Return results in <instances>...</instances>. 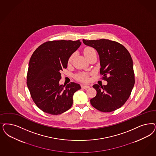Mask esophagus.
I'll return each instance as SVG.
<instances>
[{
    "instance_id": "esophagus-1",
    "label": "esophagus",
    "mask_w": 156,
    "mask_h": 156,
    "mask_svg": "<svg viewBox=\"0 0 156 156\" xmlns=\"http://www.w3.org/2000/svg\"><path fill=\"white\" fill-rule=\"evenodd\" d=\"M81 87L83 89H88V88L90 87V86H89V85H82Z\"/></svg>"
}]
</instances>
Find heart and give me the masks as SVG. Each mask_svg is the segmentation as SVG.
<instances>
[{
    "instance_id": "1",
    "label": "heart",
    "mask_w": 156,
    "mask_h": 156,
    "mask_svg": "<svg viewBox=\"0 0 156 156\" xmlns=\"http://www.w3.org/2000/svg\"><path fill=\"white\" fill-rule=\"evenodd\" d=\"M94 52H96L94 49L93 48H92L91 47H86L83 50V54L85 56V57H87L88 56H89L90 55H91V54L94 53ZM73 58V55H72L69 59V63H70ZM76 79L79 81H82V82H86V81H88L89 78H88V76L87 75L85 74H78V75H76Z\"/></svg>"
}]
</instances>
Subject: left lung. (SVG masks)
I'll return each mask as SVG.
<instances>
[{
  "instance_id": "obj_1",
  "label": "left lung",
  "mask_w": 156,
  "mask_h": 156,
  "mask_svg": "<svg viewBox=\"0 0 156 156\" xmlns=\"http://www.w3.org/2000/svg\"><path fill=\"white\" fill-rule=\"evenodd\" d=\"M83 43L97 51L100 74L108 82L107 85L93 86L97 94L90 100L91 105L103 112L114 111L127 101L134 85L131 56L123 45L109 40L83 39Z\"/></svg>"
}]
</instances>
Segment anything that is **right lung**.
Here are the masks:
<instances>
[{
    "label": "right lung",
    "instance_id": "add662e5",
    "mask_svg": "<svg viewBox=\"0 0 156 156\" xmlns=\"http://www.w3.org/2000/svg\"><path fill=\"white\" fill-rule=\"evenodd\" d=\"M80 40H57L44 43L32 54L27 71V86L36 105L51 115L63 113L71 107L75 91L81 89L75 82L60 85V72L67 67L71 55L81 45Z\"/></svg>",
    "mask_w": 156,
    "mask_h": 156
}]
</instances>
